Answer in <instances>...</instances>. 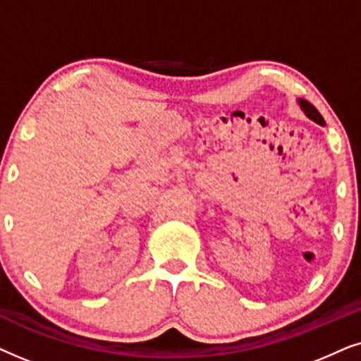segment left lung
I'll use <instances>...</instances> for the list:
<instances>
[{"mask_svg":"<svg viewBox=\"0 0 361 361\" xmlns=\"http://www.w3.org/2000/svg\"><path fill=\"white\" fill-rule=\"evenodd\" d=\"M299 103H300V108H302L304 113L310 118V120H314L315 123H319V125H324L325 121H324L322 115H320V113L317 111V108H315L314 105H310L307 100H299Z\"/></svg>","mask_w":361,"mask_h":361,"instance_id":"1","label":"left lung"}]
</instances>
